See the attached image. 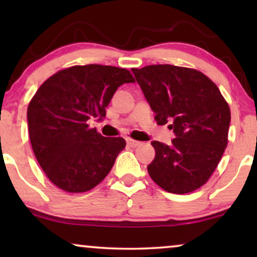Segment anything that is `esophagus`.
Returning <instances> with one entry per match:
<instances>
[{"label": "esophagus", "instance_id": "1", "mask_svg": "<svg viewBox=\"0 0 257 257\" xmlns=\"http://www.w3.org/2000/svg\"><path fill=\"white\" fill-rule=\"evenodd\" d=\"M126 143H127V145L130 147H137V146H139L140 144H142L140 142H137V140L132 139V138H126Z\"/></svg>", "mask_w": 257, "mask_h": 257}]
</instances>
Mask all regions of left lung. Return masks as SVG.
Masks as SVG:
<instances>
[{
	"instance_id": "1",
	"label": "left lung",
	"mask_w": 257,
	"mask_h": 257,
	"mask_svg": "<svg viewBox=\"0 0 257 257\" xmlns=\"http://www.w3.org/2000/svg\"><path fill=\"white\" fill-rule=\"evenodd\" d=\"M158 125H168L172 145L152 142L147 166L158 186L186 194L206 184L227 147L230 110L219 87L195 69L171 64L132 69Z\"/></svg>"
}]
</instances>
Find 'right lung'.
Here are the masks:
<instances>
[{
  "instance_id": "obj_1",
  "label": "right lung",
  "mask_w": 257,
  "mask_h": 257,
  "mask_svg": "<svg viewBox=\"0 0 257 257\" xmlns=\"http://www.w3.org/2000/svg\"><path fill=\"white\" fill-rule=\"evenodd\" d=\"M133 82L126 69L87 64L59 70L40 86L28 106L29 137L38 164L55 186L84 193L104 180L126 142L105 138L87 120L104 118L115 90Z\"/></svg>"
}]
</instances>
